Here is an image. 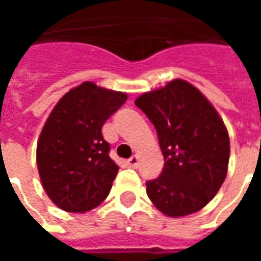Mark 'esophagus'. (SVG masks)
<instances>
[{"mask_svg": "<svg viewBox=\"0 0 261 261\" xmlns=\"http://www.w3.org/2000/svg\"><path fill=\"white\" fill-rule=\"evenodd\" d=\"M127 164L130 165L131 168H137V166H138V156H137V155L131 156V158L127 161Z\"/></svg>", "mask_w": 261, "mask_h": 261, "instance_id": "1", "label": "esophagus"}]
</instances>
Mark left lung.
I'll use <instances>...</instances> for the list:
<instances>
[{
	"label": "left lung",
	"instance_id": "1",
	"mask_svg": "<svg viewBox=\"0 0 261 261\" xmlns=\"http://www.w3.org/2000/svg\"><path fill=\"white\" fill-rule=\"evenodd\" d=\"M158 133L165 165L147 181L153 205L168 217H185L205 207L222 186L229 162V136L213 105L183 80L170 81L137 97Z\"/></svg>",
	"mask_w": 261,
	"mask_h": 261
}]
</instances>
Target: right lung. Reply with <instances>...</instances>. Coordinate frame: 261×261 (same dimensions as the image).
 Masks as SVG:
<instances>
[{"mask_svg": "<svg viewBox=\"0 0 261 261\" xmlns=\"http://www.w3.org/2000/svg\"><path fill=\"white\" fill-rule=\"evenodd\" d=\"M125 100L123 92L84 82L48 116L37 142V169L47 196L61 210L85 213L110 193L119 166L109 156L102 127Z\"/></svg>", "mask_w": 261, "mask_h": 261, "instance_id": "obj_1", "label": "right lung"}]
</instances>
